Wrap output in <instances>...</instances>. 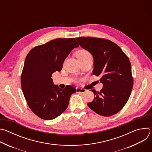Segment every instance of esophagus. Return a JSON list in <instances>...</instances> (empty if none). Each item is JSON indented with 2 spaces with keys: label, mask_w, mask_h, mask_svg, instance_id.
Here are the masks:
<instances>
[{
  "label": "esophagus",
  "mask_w": 152,
  "mask_h": 152,
  "mask_svg": "<svg viewBox=\"0 0 152 152\" xmlns=\"http://www.w3.org/2000/svg\"><path fill=\"white\" fill-rule=\"evenodd\" d=\"M76 93H85L86 92V90L83 88H76Z\"/></svg>",
  "instance_id": "obj_1"
}]
</instances>
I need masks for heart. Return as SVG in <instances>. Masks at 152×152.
Masks as SVG:
<instances>
[{
    "label": "heart",
    "instance_id": "b5f03b06",
    "mask_svg": "<svg viewBox=\"0 0 152 152\" xmlns=\"http://www.w3.org/2000/svg\"><path fill=\"white\" fill-rule=\"evenodd\" d=\"M77 56L79 60H83L87 58H93L92 55L85 49H80L77 52Z\"/></svg>",
    "mask_w": 152,
    "mask_h": 152
}]
</instances>
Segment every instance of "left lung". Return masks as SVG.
I'll return each mask as SVG.
<instances>
[{
    "label": "left lung",
    "instance_id": "1",
    "mask_svg": "<svg viewBox=\"0 0 152 152\" xmlns=\"http://www.w3.org/2000/svg\"><path fill=\"white\" fill-rule=\"evenodd\" d=\"M80 46L94 58V75L100 76L103 85L100 91L91 90L94 100L88 107L97 114L110 117L122 110L131 96L134 79L129 58L114 42L104 38H76Z\"/></svg>",
    "mask_w": 152,
    "mask_h": 152
}]
</instances>
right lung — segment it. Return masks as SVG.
Returning a JSON list of instances; mask_svg holds the SVG:
<instances>
[{
    "instance_id": "add662e5",
    "label": "right lung",
    "mask_w": 152,
    "mask_h": 152,
    "mask_svg": "<svg viewBox=\"0 0 152 152\" xmlns=\"http://www.w3.org/2000/svg\"><path fill=\"white\" fill-rule=\"evenodd\" d=\"M78 46L75 38H57L34 48L26 56L21 75V89L29 108L40 118L49 120L59 116L76 93L70 85L59 88L52 77L62 70L64 60Z\"/></svg>"
}]
</instances>
